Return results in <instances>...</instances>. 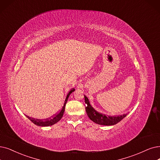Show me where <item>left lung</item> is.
<instances>
[{"label":"left lung","instance_id":"8db88e82","mask_svg":"<svg viewBox=\"0 0 160 160\" xmlns=\"http://www.w3.org/2000/svg\"><path fill=\"white\" fill-rule=\"evenodd\" d=\"M85 104H87L85 107V110L87 116L95 123L102 125H113L119 123L120 121L122 120L125 117L127 116V113L118 116H108V115L104 114L97 112L94 109V108L91 105L88 98L84 95Z\"/></svg>","mask_w":160,"mask_h":160}]
</instances>
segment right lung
<instances>
[{
    "mask_svg": "<svg viewBox=\"0 0 160 160\" xmlns=\"http://www.w3.org/2000/svg\"><path fill=\"white\" fill-rule=\"evenodd\" d=\"M73 91H75V88H73L72 89L71 91H70L67 97L65 99V101H64V104H63V106L62 108V110L60 111L59 113H56V114H54V116H51L50 118H47V119H35V118H31L28 116L27 118L33 122L34 124H35L36 125H38V126H40V127H48V126H51V125H54L55 123H56L57 122H58V121L62 119V118L63 117V113H64V111H65V106H66V102L69 98V95L71 94Z\"/></svg>",
    "mask_w": 160,
    "mask_h": 160,
    "instance_id": "obj_1",
    "label": "right lung"
}]
</instances>
